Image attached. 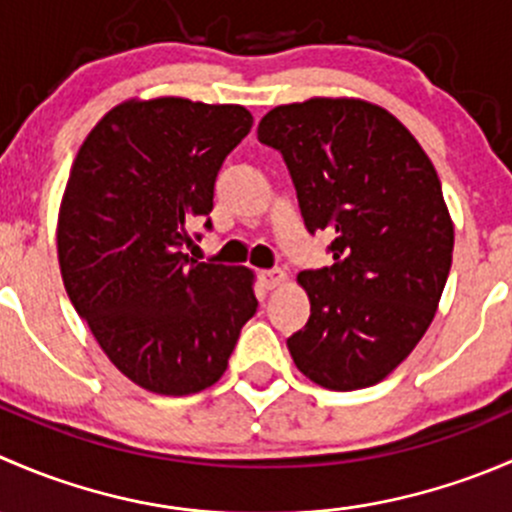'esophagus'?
Wrapping results in <instances>:
<instances>
[{"label": "esophagus", "mask_w": 512, "mask_h": 512, "mask_svg": "<svg viewBox=\"0 0 512 512\" xmlns=\"http://www.w3.org/2000/svg\"><path fill=\"white\" fill-rule=\"evenodd\" d=\"M260 280L265 289H275V287L285 285L287 272L285 270H265V272H260Z\"/></svg>", "instance_id": "obj_1"}]
</instances>
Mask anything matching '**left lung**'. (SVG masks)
Wrapping results in <instances>:
<instances>
[{"label": "left lung", "instance_id": "1", "mask_svg": "<svg viewBox=\"0 0 512 512\" xmlns=\"http://www.w3.org/2000/svg\"><path fill=\"white\" fill-rule=\"evenodd\" d=\"M257 138L285 158L307 230L334 235L332 265L304 270L309 322L287 339L314 384H379L433 322L453 260L441 180L409 128L361 98L267 113Z\"/></svg>", "mask_w": 512, "mask_h": 512}]
</instances>
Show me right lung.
I'll list each match as a JSON object with an SVG mask.
<instances>
[{
    "instance_id": "add662e5",
    "label": "right lung",
    "mask_w": 512,
    "mask_h": 512,
    "mask_svg": "<svg viewBox=\"0 0 512 512\" xmlns=\"http://www.w3.org/2000/svg\"><path fill=\"white\" fill-rule=\"evenodd\" d=\"M250 128L245 106L131 98L71 165L56 227L66 294L113 366L153 394L213 386L257 312L252 270L183 252L195 218L213 227L215 178Z\"/></svg>"
}]
</instances>
